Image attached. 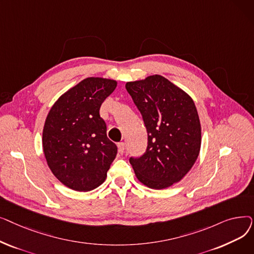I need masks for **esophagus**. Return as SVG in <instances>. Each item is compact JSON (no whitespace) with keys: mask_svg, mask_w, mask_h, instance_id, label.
Returning <instances> with one entry per match:
<instances>
[{"mask_svg":"<svg viewBox=\"0 0 254 254\" xmlns=\"http://www.w3.org/2000/svg\"><path fill=\"white\" fill-rule=\"evenodd\" d=\"M118 151L120 154H123L125 152V149H126V144L124 142H120L118 143Z\"/></svg>","mask_w":254,"mask_h":254,"instance_id":"esophagus-1","label":"esophagus"}]
</instances>
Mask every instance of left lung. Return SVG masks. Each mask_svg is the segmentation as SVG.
Returning <instances> with one entry per match:
<instances>
[{
    "instance_id": "8db88e82",
    "label": "left lung",
    "mask_w": 254,
    "mask_h": 254,
    "mask_svg": "<svg viewBox=\"0 0 254 254\" xmlns=\"http://www.w3.org/2000/svg\"><path fill=\"white\" fill-rule=\"evenodd\" d=\"M142 114L148 145L140 157H129L138 180L153 190L179 182L192 168L201 149L202 131L192 99L161 75L127 82Z\"/></svg>"
}]
</instances>
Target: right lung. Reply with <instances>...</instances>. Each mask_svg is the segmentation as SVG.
Instances as JSON below:
<instances>
[{
  "label": "right lung",
  "instance_id": "right-lung-1",
  "mask_svg": "<svg viewBox=\"0 0 254 254\" xmlns=\"http://www.w3.org/2000/svg\"><path fill=\"white\" fill-rule=\"evenodd\" d=\"M112 79L88 77L62 95L46 117L42 145L47 165L64 185L77 191L100 186L117 154L100 116L116 88Z\"/></svg>",
  "mask_w": 254,
  "mask_h": 254
}]
</instances>
